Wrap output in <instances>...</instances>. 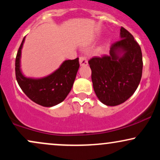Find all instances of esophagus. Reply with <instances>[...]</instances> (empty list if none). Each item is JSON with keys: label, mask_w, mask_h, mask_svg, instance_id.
Returning a JSON list of instances; mask_svg holds the SVG:
<instances>
[{"label": "esophagus", "mask_w": 160, "mask_h": 160, "mask_svg": "<svg viewBox=\"0 0 160 160\" xmlns=\"http://www.w3.org/2000/svg\"><path fill=\"white\" fill-rule=\"evenodd\" d=\"M79 62H80V65L81 66L88 65L87 59H86V57H84V56H80V58H79Z\"/></svg>", "instance_id": "34e87169"}]
</instances>
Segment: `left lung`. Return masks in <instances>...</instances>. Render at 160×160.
I'll return each mask as SVG.
<instances>
[{
  "label": "left lung",
  "instance_id": "left-lung-1",
  "mask_svg": "<svg viewBox=\"0 0 160 160\" xmlns=\"http://www.w3.org/2000/svg\"><path fill=\"white\" fill-rule=\"evenodd\" d=\"M120 38L111 45L110 56H95L89 60L95 94L108 106L119 105L129 98L142 76L140 46L123 27L120 28ZM121 52L123 55L120 57Z\"/></svg>",
  "mask_w": 160,
  "mask_h": 160
}]
</instances>
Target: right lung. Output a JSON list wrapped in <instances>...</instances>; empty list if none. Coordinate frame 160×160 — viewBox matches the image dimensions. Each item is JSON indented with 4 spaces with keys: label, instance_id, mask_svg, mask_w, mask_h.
<instances>
[{
    "label": "right lung",
    "instance_id": "obj_1",
    "mask_svg": "<svg viewBox=\"0 0 160 160\" xmlns=\"http://www.w3.org/2000/svg\"><path fill=\"white\" fill-rule=\"evenodd\" d=\"M25 38L16 57V78L31 100L43 107H52L65 100L71 91L80 67L79 58L66 60L54 73L41 79L25 78L20 71V56Z\"/></svg>",
    "mask_w": 160,
    "mask_h": 160
}]
</instances>
